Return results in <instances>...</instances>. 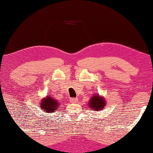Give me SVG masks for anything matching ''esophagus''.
<instances>
[{"instance_id":"esophagus-1","label":"esophagus","mask_w":153,"mask_h":153,"mask_svg":"<svg viewBox=\"0 0 153 153\" xmlns=\"http://www.w3.org/2000/svg\"><path fill=\"white\" fill-rule=\"evenodd\" d=\"M78 99L77 98H74V99H71V102L73 103H76L78 102Z\"/></svg>"}]
</instances>
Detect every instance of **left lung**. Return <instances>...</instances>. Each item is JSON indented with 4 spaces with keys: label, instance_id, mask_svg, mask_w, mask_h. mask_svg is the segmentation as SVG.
<instances>
[{
    "label": "left lung",
    "instance_id": "obj_1",
    "mask_svg": "<svg viewBox=\"0 0 153 153\" xmlns=\"http://www.w3.org/2000/svg\"><path fill=\"white\" fill-rule=\"evenodd\" d=\"M87 104L89 108H91V110L94 111H99L105 108L107 102L106 99L103 96H100L98 94H95L94 96H91L89 100V102Z\"/></svg>",
    "mask_w": 153,
    "mask_h": 153
}]
</instances>
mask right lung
<instances>
[{
  "label": "right lung",
  "instance_id": "right-lung-1",
  "mask_svg": "<svg viewBox=\"0 0 153 153\" xmlns=\"http://www.w3.org/2000/svg\"><path fill=\"white\" fill-rule=\"evenodd\" d=\"M59 104L60 103L57 101V100L49 95V96H45V98H42L39 106L45 114H52L59 109Z\"/></svg>",
  "mask_w": 153,
  "mask_h": 153
}]
</instances>
